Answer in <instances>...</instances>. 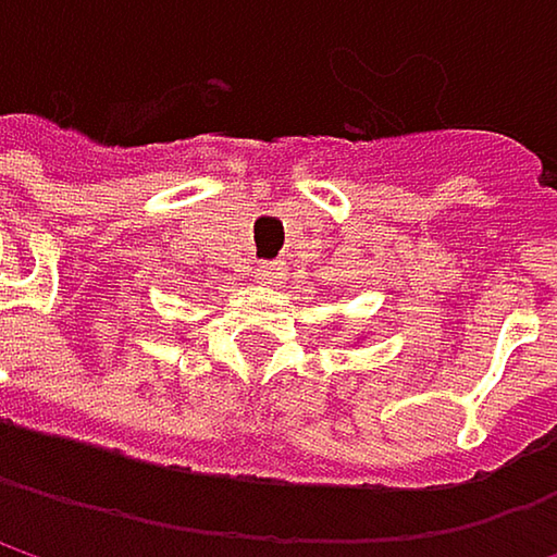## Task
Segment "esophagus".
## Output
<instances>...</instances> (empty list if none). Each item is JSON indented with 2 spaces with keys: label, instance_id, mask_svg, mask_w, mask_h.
<instances>
[{
  "label": "esophagus",
  "instance_id": "34e87169",
  "mask_svg": "<svg viewBox=\"0 0 557 557\" xmlns=\"http://www.w3.org/2000/svg\"><path fill=\"white\" fill-rule=\"evenodd\" d=\"M255 280H258V283H264V286H277L280 264H274V261H264V264H258V268H255Z\"/></svg>",
  "mask_w": 557,
  "mask_h": 557
}]
</instances>
